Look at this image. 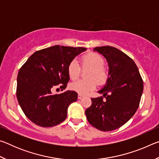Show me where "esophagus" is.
I'll list each match as a JSON object with an SVG mask.
<instances>
[{"label":"esophagus","instance_id":"34e87169","mask_svg":"<svg viewBox=\"0 0 159 159\" xmlns=\"http://www.w3.org/2000/svg\"><path fill=\"white\" fill-rule=\"evenodd\" d=\"M83 98V95H80V94H79V95H78V99H81Z\"/></svg>","mask_w":159,"mask_h":159}]
</instances>
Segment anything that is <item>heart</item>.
I'll use <instances>...</instances> for the list:
<instances>
[{
    "label": "heart",
    "instance_id": "heart-1",
    "mask_svg": "<svg viewBox=\"0 0 159 159\" xmlns=\"http://www.w3.org/2000/svg\"><path fill=\"white\" fill-rule=\"evenodd\" d=\"M83 69H89L86 74L87 80H79L70 84V89L80 95H86L95 90L97 85H104L109 79V71L104 65V60L100 55L95 52H88L80 58ZM79 64L76 60H72L67 66V73L70 79H76L80 74Z\"/></svg>",
    "mask_w": 159,
    "mask_h": 159
}]
</instances>
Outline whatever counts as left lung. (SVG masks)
<instances>
[{
	"instance_id": "left-lung-1",
	"label": "left lung",
	"mask_w": 159,
	"mask_h": 159,
	"mask_svg": "<svg viewBox=\"0 0 159 159\" xmlns=\"http://www.w3.org/2000/svg\"><path fill=\"white\" fill-rule=\"evenodd\" d=\"M108 62L109 79L98 93L103 98H91L92 104L85 110L91 125L102 131L120 128L133 116L143 92V81L138 66L122 51L111 46L96 47Z\"/></svg>"
}]
</instances>
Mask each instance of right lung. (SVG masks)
I'll return each instance as SVG.
<instances>
[{
  "label": "right lung",
  "instance_id": "1",
  "mask_svg": "<svg viewBox=\"0 0 159 159\" xmlns=\"http://www.w3.org/2000/svg\"><path fill=\"white\" fill-rule=\"evenodd\" d=\"M86 48L60 45L36 51L21 67L17 75V98L26 116L41 127L64 121L69 106L78 99L75 91L52 94V89L66 88L67 66Z\"/></svg>",
  "mask_w": 159,
  "mask_h": 159
}]
</instances>
